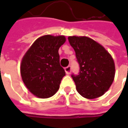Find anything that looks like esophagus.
I'll return each mask as SVG.
<instances>
[{
    "label": "esophagus",
    "instance_id": "1",
    "mask_svg": "<svg viewBox=\"0 0 128 128\" xmlns=\"http://www.w3.org/2000/svg\"><path fill=\"white\" fill-rule=\"evenodd\" d=\"M71 67L70 66H68L66 67V68H65V71H66V74H68V75H70V72H71Z\"/></svg>",
    "mask_w": 128,
    "mask_h": 128
}]
</instances>
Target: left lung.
Listing matches in <instances>:
<instances>
[{"instance_id": "obj_1", "label": "left lung", "mask_w": 128, "mask_h": 128, "mask_svg": "<svg viewBox=\"0 0 128 128\" xmlns=\"http://www.w3.org/2000/svg\"><path fill=\"white\" fill-rule=\"evenodd\" d=\"M68 41L76 52L80 66L78 75L71 77L82 97L94 99L110 88L115 78V63L110 54L90 38L70 36Z\"/></svg>"}]
</instances>
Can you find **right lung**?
I'll use <instances>...</instances> for the list:
<instances>
[{
    "label": "right lung",
    "mask_w": 128,
    "mask_h": 128,
    "mask_svg": "<svg viewBox=\"0 0 128 128\" xmlns=\"http://www.w3.org/2000/svg\"><path fill=\"white\" fill-rule=\"evenodd\" d=\"M65 42L63 36H43L33 42L22 58V81L38 98H50L60 88L66 72L60 65L58 50Z\"/></svg>",
    "instance_id": "obj_1"
}]
</instances>
